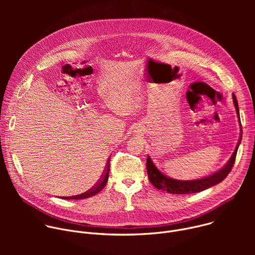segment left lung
Segmentation results:
<instances>
[{
    "instance_id": "8db88e82",
    "label": "left lung",
    "mask_w": 255,
    "mask_h": 255,
    "mask_svg": "<svg viewBox=\"0 0 255 255\" xmlns=\"http://www.w3.org/2000/svg\"><path fill=\"white\" fill-rule=\"evenodd\" d=\"M232 98H233V103H234L236 112H237V116L239 119L241 132H240V139H239L237 146H236L234 152L232 153L230 159L225 164V166L223 168H221L220 170H218L217 172H215L211 175H208L206 177L200 178V179L180 180V179H176L174 177H170V176L166 175L165 173H163L162 171H160L159 168L154 164L151 157L148 155L147 161H146L147 174H148V178L150 180V183L156 189L165 191L169 194H177V195L194 194V193H199V192L205 191L217 184L221 183L223 179H225V177L229 174V172L231 171V169L233 167V164H234L235 158H236V153H237L239 144L242 139V127H241V122H240V117H239L238 103H237V100H236V97L234 94L232 95Z\"/></svg>"
}]
</instances>
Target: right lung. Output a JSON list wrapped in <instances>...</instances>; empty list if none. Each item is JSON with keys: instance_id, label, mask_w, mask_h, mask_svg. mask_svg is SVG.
<instances>
[{"instance_id": "1", "label": "right lung", "mask_w": 255, "mask_h": 255, "mask_svg": "<svg viewBox=\"0 0 255 255\" xmlns=\"http://www.w3.org/2000/svg\"><path fill=\"white\" fill-rule=\"evenodd\" d=\"M109 171H110V164H109V162H108V164L106 166V169H105L104 173L102 174L101 178L99 179L98 183L95 184L88 191H86L82 194H79V195L70 196V197H60V198L64 199V200H83V199H87V198H90V197H93V196L97 195L98 193H100L105 188L107 181H108V178H109Z\"/></svg>"}]
</instances>
